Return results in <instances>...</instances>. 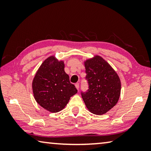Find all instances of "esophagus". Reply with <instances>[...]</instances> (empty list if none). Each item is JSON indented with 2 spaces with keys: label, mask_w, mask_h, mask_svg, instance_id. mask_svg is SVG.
Masks as SVG:
<instances>
[{
  "label": "esophagus",
  "mask_w": 151,
  "mask_h": 151,
  "mask_svg": "<svg viewBox=\"0 0 151 151\" xmlns=\"http://www.w3.org/2000/svg\"><path fill=\"white\" fill-rule=\"evenodd\" d=\"M75 85V87L76 88V89H77V90H78V88H79V83H76Z\"/></svg>",
  "instance_id": "obj_1"
}]
</instances>
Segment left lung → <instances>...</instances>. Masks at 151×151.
I'll return each mask as SVG.
<instances>
[{
  "label": "left lung",
  "mask_w": 151,
  "mask_h": 151,
  "mask_svg": "<svg viewBox=\"0 0 151 151\" xmlns=\"http://www.w3.org/2000/svg\"><path fill=\"white\" fill-rule=\"evenodd\" d=\"M86 80L88 89L81 92L86 108L92 113L101 115L116 105L121 94L118 75L100 56L85 61Z\"/></svg>",
  "instance_id": "8db88e82"
}]
</instances>
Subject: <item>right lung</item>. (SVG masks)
Returning <instances> with one entry per match:
<instances>
[{
  "instance_id": "add662e5",
  "label": "right lung",
  "mask_w": 151,
  "mask_h": 151,
  "mask_svg": "<svg viewBox=\"0 0 151 151\" xmlns=\"http://www.w3.org/2000/svg\"><path fill=\"white\" fill-rule=\"evenodd\" d=\"M64 68L63 61L51 56L42 63L33 79L32 91L36 101L51 112L63 110L70 97L77 93Z\"/></svg>"
}]
</instances>
